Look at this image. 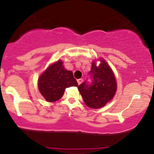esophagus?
Here are the masks:
<instances>
[{"label":"esophagus","instance_id":"esophagus-1","mask_svg":"<svg viewBox=\"0 0 154 154\" xmlns=\"http://www.w3.org/2000/svg\"><path fill=\"white\" fill-rule=\"evenodd\" d=\"M82 81H83L82 79H79L77 80V82H78L79 85H80V84H82Z\"/></svg>","mask_w":154,"mask_h":154}]
</instances>
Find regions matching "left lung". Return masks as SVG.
Masks as SVG:
<instances>
[{
    "instance_id": "obj_1",
    "label": "left lung",
    "mask_w": 154,
    "mask_h": 154,
    "mask_svg": "<svg viewBox=\"0 0 154 154\" xmlns=\"http://www.w3.org/2000/svg\"><path fill=\"white\" fill-rule=\"evenodd\" d=\"M100 61L98 66L94 61L91 64L89 73L92 82H84L78 87L85 103L92 109L104 106L112 100L117 88L113 72L104 60L100 59Z\"/></svg>"
}]
</instances>
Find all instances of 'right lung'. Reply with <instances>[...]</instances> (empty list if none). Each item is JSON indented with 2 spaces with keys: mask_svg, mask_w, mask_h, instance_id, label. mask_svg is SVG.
Masks as SVG:
<instances>
[{
  "mask_svg": "<svg viewBox=\"0 0 154 154\" xmlns=\"http://www.w3.org/2000/svg\"><path fill=\"white\" fill-rule=\"evenodd\" d=\"M78 86L72 71L64 68L62 60L49 66L38 79L39 91L45 100L54 102L60 100L66 88Z\"/></svg>",
  "mask_w": 154,
  "mask_h": 154,
  "instance_id": "right-lung-1",
  "label": "right lung"
}]
</instances>
